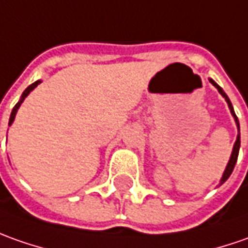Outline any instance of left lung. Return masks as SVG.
<instances>
[{
  "instance_id": "obj_1",
  "label": "left lung",
  "mask_w": 248,
  "mask_h": 248,
  "mask_svg": "<svg viewBox=\"0 0 248 248\" xmlns=\"http://www.w3.org/2000/svg\"><path fill=\"white\" fill-rule=\"evenodd\" d=\"M210 80V83L213 84L216 89L218 90V93H220L222 97L225 98V101H227V104H228L229 106V110H231V113H232V116H233V119H235V121H236V125H237V132L240 131L239 129V120H237L236 114H235V110H233V106H232V104H231V101H229L228 95L224 93V90L221 89L220 86L216 83V81L213 80V79H209ZM239 149H240V132L237 134V138H236V142H235V144H233V150H232V154H231V158H229L228 161V165H227V168H225V170H224V174H222V177H221V182L220 184H222V183H225L227 180H228V177L231 176V173H232V170H233V168H235V165H236V161H237V155H239Z\"/></svg>"
}]
</instances>
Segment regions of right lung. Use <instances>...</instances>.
<instances>
[{
    "instance_id": "obj_1",
    "label": "right lung",
    "mask_w": 248,
    "mask_h": 248,
    "mask_svg": "<svg viewBox=\"0 0 248 248\" xmlns=\"http://www.w3.org/2000/svg\"><path fill=\"white\" fill-rule=\"evenodd\" d=\"M39 83H41V80H36V81H35V83H32L31 86H28L27 89L24 90V93L21 94V98H20V101H19V102H17V104L15 105V108L12 109L11 119H9V125H11L12 123H13V120H15V117H16V113H17V109H19V108H20V105L23 104V101L26 99V97H27L28 94H30V93H31V91H32V90H34L35 87H36V86L39 84Z\"/></svg>"
}]
</instances>
